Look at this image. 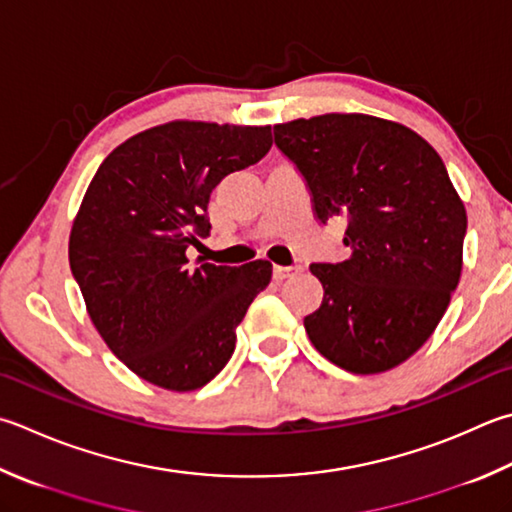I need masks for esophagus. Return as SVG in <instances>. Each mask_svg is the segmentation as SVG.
Listing matches in <instances>:
<instances>
[{"mask_svg": "<svg viewBox=\"0 0 512 512\" xmlns=\"http://www.w3.org/2000/svg\"><path fill=\"white\" fill-rule=\"evenodd\" d=\"M301 265H289V267H283V265H274V278L276 281H285V278L294 276L296 272H301Z\"/></svg>", "mask_w": 512, "mask_h": 512, "instance_id": "obj_1", "label": "esophagus"}]
</instances>
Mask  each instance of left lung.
Wrapping results in <instances>:
<instances>
[{
  "label": "left lung",
  "mask_w": 512,
  "mask_h": 512,
  "mask_svg": "<svg viewBox=\"0 0 512 512\" xmlns=\"http://www.w3.org/2000/svg\"><path fill=\"white\" fill-rule=\"evenodd\" d=\"M316 218H347L343 263H316L325 296L305 332L352 374L401 365L435 332L464 265L466 207L439 153L399 122L325 113L274 124Z\"/></svg>",
  "instance_id": "1"
}]
</instances>
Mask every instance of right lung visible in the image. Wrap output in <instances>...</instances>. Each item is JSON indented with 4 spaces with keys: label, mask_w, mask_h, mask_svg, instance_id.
Instances as JSON below:
<instances>
[{
    "label": "right lung",
    "mask_w": 512,
    "mask_h": 512,
    "mask_svg": "<svg viewBox=\"0 0 512 512\" xmlns=\"http://www.w3.org/2000/svg\"><path fill=\"white\" fill-rule=\"evenodd\" d=\"M272 147V127L158 124L115 147L73 220L69 263L95 330L140 379L191 392L225 368L236 327L272 281V263L189 265L227 173Z\"/></svg>",
    "instance_id": "add662e5"
}]
</instances>
